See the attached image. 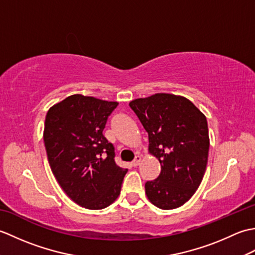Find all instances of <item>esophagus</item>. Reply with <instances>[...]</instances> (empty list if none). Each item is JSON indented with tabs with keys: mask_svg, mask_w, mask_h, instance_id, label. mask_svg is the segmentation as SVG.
I'll use <instances>...</instances> for the list:
<instances>
[{
	"mask_svg": "<svg viewBox=\"0 0 255 255\" xmlns=\"http://www.w3.org/2000/svg\"><path fill=\"white\" fill-rule=\"evenodd\" d=\"M140 162H141V155H136L134 156V159H133V161L131 162V165L132 166H138L139 164H140Z\"/></svg>",
	"mask_w": 255,
	"mask_h": 255,
	"instance_id": "34e87169",
	"label": "esophagus"
}]
</instances>
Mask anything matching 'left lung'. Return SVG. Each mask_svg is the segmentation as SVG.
Segmentation results:
<instances>
[{"mask_svg":"<svg viewBox=\"0 0 255 255\" xmlns=\"http://www.w3.org/2000/svg\"><path fill=\"white\" fill-rule=\"evenodd\" d=\"M148 132L149 152L160 175L145 183L147 197L161 209L185 204L202 183L208 161V125L204 114L183 96L158 93L129 103Z\"/></svg>","mask_w":255,"mask_h":255,"instance_id":"left-lung-1","label":"left lung"}]
</instances>
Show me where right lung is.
I'll list each match as a JSON object with an SVG mask.
<instances>
[{
  "instance_id": "right-lung-1",
  "label": "right lung",
  "mask_w": 255,
  "mask_h": 255,
  "mask_svg": "<svg viewBox=\"0 0 255 255\" xmlns=\"http://www.w3.org/2000/svg\"><path fill=\"white\" fill-rule=\"evenodd\" d=\"M92 96L74 94L47 113L44 141L59 185L74 203L103 209L121 194L127 169L115 163V149L103 134L117 107Z\"/></svg>"
}]
</instances>
